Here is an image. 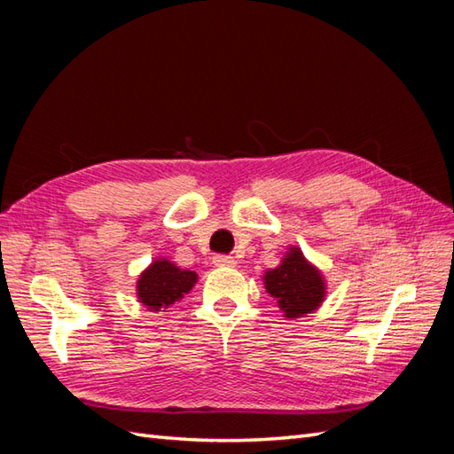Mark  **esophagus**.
<instances>
[{
	"label": "esophagus",
	"instance_id": "esophagus-1",
	"mask_svg": "<svg viewBox=\"0 0 454 454\" xmlns=\"http://www.w3.org/2000/svg\"><path fill=\"white\" fill-rule=\"evenodd\" d=\"M214 263H215L217 267H232V265H237V261L232 259L231 255L219 254V255H215V257H214Z\"/></svg>",
	"mask_w": 454,
	"mask_h": 454
}]
</instances>
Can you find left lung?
Masks as SVG:
<instances>
[{
  "label": "left lung",
  "mask_w": 454,
  "mask_h": 454,
  "mask_svg": "<svg viewBox=\"0 0 454 454\" xmlns=\"http://www.w3.org/2000/svg\"><path fill=\"white\" fill-rule=\"evenodd\" d=\"M265 287L278 301L287 318H297L314 310L324 299L320 272L307 263L297 248L287 254L280 267L265 274Z\"/></svg>",
  "instance_id": "left-lung-1"
}]
</instances>
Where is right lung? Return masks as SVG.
<instances>
[{
	"label": "right lung",
	"instance_id": "right-lung-1",
	"mask_svg": "<svg viewBox=\"0 0 454 454\" xmlns=\"http://www.w3.org/2000/svg\"><path fill=\"white\" fill-rule=\"evenodd\" d=\"M195 280L197 274L193 270H182L170 261L159 259L140 277L138 297L149 309H167L182 299L193 287Z\"/></svg>",
	"mask_w": 454,
	"mask_h": 454
}]
</instances>
